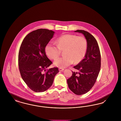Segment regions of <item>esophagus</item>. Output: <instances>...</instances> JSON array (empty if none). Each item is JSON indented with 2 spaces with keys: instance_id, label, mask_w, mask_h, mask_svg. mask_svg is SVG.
Listing matches in <instances>:
<instances>
[{
  "instance_id": "34e87169",
  "label": "esophagus",
  "mask_w": 121,
  "mask_h": 121,
  "mask_svg": "<svg viewBox=\"0 0 121 121\" xmlns=\"http://www.w3.org/2000/svg\"><path fill=\"white\" fill-rule=\"evenodd\" d=\"M64 70V69H63V68H59V71H63Z\"/></svg>"
}]
</instances>
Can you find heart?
<instances>
[{
	"label": "heart",
	"instance_id": "b5f03b06",
	"mask_svg": "<svg viewBox=\"0 0 121 121\" xmlns=\"http://www.w3.org/2000/svg\"><path fill=\"white\" fill-rule=\"evenodd\" d=\"M56 45L52 43H48L45 51L48 57L51 59L58 57L61 51L64 50L65 56L56 59L54 65L59 68H65L72 64L80 62L84 57L87 48L86 39L82 36L70 34L59 37L56 41Z\"/></svg>",
	"mask_w": 121,
	"mask_h": 121
}]
</instances>
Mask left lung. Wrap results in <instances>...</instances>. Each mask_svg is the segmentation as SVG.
I'll return each instance as SVG.
<instances>
[{
  "label": "left lung",
  "mask_w": 121,
  "mask_h": 121,
  "mask_svg": "<svg viewBox=\"0 0 121 121\" xmlns=\"http://www.w3.org/2000/svg\"><path fill=\"white\" fill-rule=\"evenodd\" d=\"M75 32L84 35L87 48L84 58L73 67L79 72L72 71V76L67 79V82L73 92L80 95L90 91L96 82L101 68V54L98 42L92 35L82 30Z\"/></svg>",
  "instance_id": "left-lung-1"
}]
</instances>
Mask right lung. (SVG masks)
I'll list each match as a JSON object with an SVG mask.
<instances>
[{
    "mask_svg": "<svg viewBox=\"0 0 121 121\" xmlns=\"http://www.w3.org/2000/svg\"><path fill=\"white\" fill-rule=\"evenodd\" d=\"M54 33L47 29L33 31L24 38L19 48L18 64L20 74L27 85L35 92L48 90L59 72L56 67L46 69L52 62L46 55L45 48Z\"/></svg>",
    "mask_w": 121,
    "mask_h": 121,
    "instance_id": "1",
    "label": "right lung"
}]
</instances>
